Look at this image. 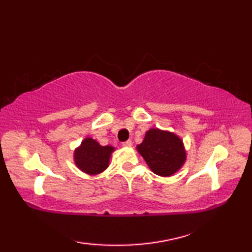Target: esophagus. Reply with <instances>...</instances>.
<instances>
[{
  "mask_svg": "<svg viewBox=\"0 0 252 252\" xmlns=\"http://www.w3.org/2000/svg\"><path fill=\"white\" fill-rule=\"evenodd\" d=\"M122 146H125V147H131V146H132V141L129 140V141L125 142V143H122Z\"/></svg>",
  "mask_w": 252,
  "mask_h": 252,
  "instance_id": "esophagus-1",
  "label": "esophagus"
}]
</instances>
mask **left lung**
<instances>
[{
  "label": "left lung",
  "instance_id": "obj_1",
  "mask_svg": "<svg viewBox=\"0 0 252 252\" xmlns=\"http://www.w3.org/2000/svg\"><path fill=\"white\" fill-rule=\"evenodd\" d=\"M136 149L153 172L164 178L178 172L186 161L183 141L173 132L157 127L146 132Z\"/></svg>",
  "mask_w": 252,
  "mask_h": 252
}]
</instances>
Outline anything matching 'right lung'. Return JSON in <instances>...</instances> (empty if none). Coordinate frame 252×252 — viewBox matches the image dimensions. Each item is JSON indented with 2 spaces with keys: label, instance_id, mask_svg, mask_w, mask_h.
I'll list each match as a JSON object with an SVG mask.
<instances>
[{
  "label": "right lung",
  "instance_id": "add662e5",
  "mask_svg": "<svg viewBox=\"0 0 252 252\" xmlns=\"http://www.w3.org/2000/svg\"><path fill=\"white\" fill-rule=\"evenodd\" d=\"M112 152H115V147L101 146L92 137H87L74 149L73 160L82 172L97 175L108 168Z\"/></svg>",
  "mask_w": 252,
  "mask_h": 252
}]
</instances>
